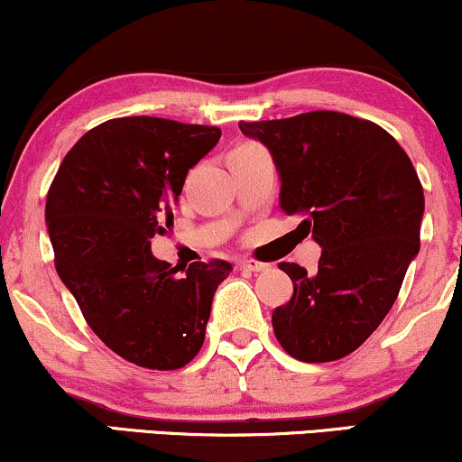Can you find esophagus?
<instances>
[{"label": "esophagus", "mask_w": 462, "mask_h": 462, "mask_svg": "<svg viewBox=\"0 0 462 462\" xmlns=\"http://www.w3.org/2000/svg\"><path fill=\"white\" fill-rule=\"evenodd\" d=\"M238 269H241V271H252V273H258V271L269 269V264L260 263V260L247 258V260H241V263H238Z\"/></svg>", "instance_id": "obj_1"}]
</instances>
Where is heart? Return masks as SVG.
Returning a JSON list of instances; mask_svg holds the SVG:
<instances>
[{
	"mask_svg": "<svg viewBox=\"0 0 462 462\" xmlns=\"http://www.w3.org/2000/svg\"><path fill=\"white\" fill-rule=\"evenodd\" d=\"M241 146H252V142H243V143H238V146H235V148H241Z\"/></svg>",
	"mask_w": 462,
	"mask_h": 462,
	"instance_id": "obj_1",
	"label": "heart"
}]
</instances>
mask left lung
<instances>
[{
	"mask_svg": "<svg viewBox=\"0 0 462 462\" xmlns=\"http://www.w3.org/2000/svg\"><path fill=\"white\" fill-rule=\"evenodd\" d=\"M238 126L271 150L280 207L322 247L316 273L280 263L292 297L271 316L277 342L308 364L346 357L390 312L420 252L418 171L385 129L340 111Z\"/></svg>",
	"mask_w": 462,
	"mask_h": 462,
	"instance_id": "obj_1",
	"label": "left lung"
}]
</instances>
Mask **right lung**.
Segmentation results:
<instances>
[{
	"label": "right lung",
	"instance_id": "add662e5",
	"mask_svg": "<svg viewBox=\"0 0 462 462\" xmlns=\"http://www.w3.org/2000/svg\"><path fill=\"white\" fill-rule=\"evenodd\" d=\"M219 126L131 116L94 126L72 146L47 193L60 280L90 329L122 359L178 370L199 353L226 260L178 275L150 252L174 224L189 170L219 142Z\"/></svg>",
	"mask_w": 462,
	"mask_h": 462
}]
</instances>
